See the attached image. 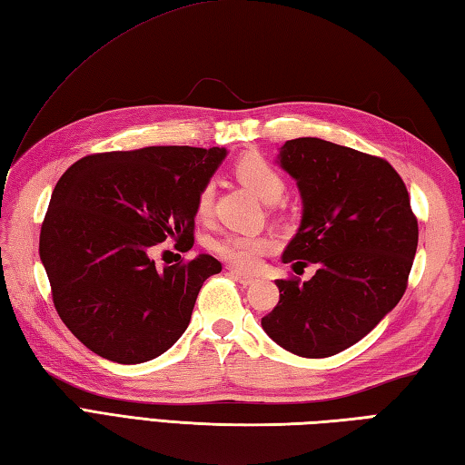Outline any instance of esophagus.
Returning <instances> with one entry per match:
<instances>
[{
  "label": "esophagus",
  "instance_id": "esophagus-1",
  "mask_svg": "<svg viewBox=\"0 0 465 465\" xmlns=\"http://www.w3.org/2000/svg\"><path fill=\"white\" fill-rule=\"evenodd\" d=\"M230 273H232L233 278L238 280L240 283H243V285H252L255 280H258V275H253V273H245V272H242V270H235V268H230Z\"/></svg>",
  "mask_w": 465,
  "mask_h": 465
}]
</instances>
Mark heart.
Segmentation results:
<instances>
[{
  "instance_id": "obj_1",
  "label": "heart",
  "mask_w": 465,
  "mask_h": 465,
  "mask_svg": "<svg viewBox=\"0 0 465 465\" xmlns=\"http://www.w3.org/2000/svg\"><path fill=\"white\" fill-rule=\"evenodd\" d=\"M235 173L240 180L258 193L263 202H278L285 192V177L270 160L262 155H243L235 163ZM213 210V183L207 182L202 185L195 197L197 217H210ZM272 248V240L265 235L225 232L212 240V252L223 262L235 265V268H253L262 255Z\"/></svg>"
}]
</instances>
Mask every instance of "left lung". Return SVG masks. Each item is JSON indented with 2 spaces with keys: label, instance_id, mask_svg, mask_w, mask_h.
Segmentation results:
<instances>
[{
  "label": "left lung",
  "instance_id": "obj_1",
  "mask_svg": "<svg viewBox=\"0 0 465 465\" xmlns=\"http://www.w3.org/2000/svg\"><path fill=\"white\" fill-rule=\"evenodd\" d=\"M280 163L298 180L303 217L283 263H315L310 282L278 280L262 318L270 338L302 358H330L396 308L418 250L408 187L383 157L318 137L285 142Z\"/></svg>",
  "mask_w": 465,
  "mask_h": 465
}]
</instances>
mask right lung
Wrapping results in <instances>:
<instances>
[{"mask_svg":"<svg viewBox=\"0 0 465 465\" xmlns=\"http://www.w3.org/2000/svg\"><path fill=\"white\" fill-rule=\"evenodd\" d=\"M222 147L152 145L85 155L59 177L39 258L59 318L87 350L117 363L150 361L180 340L212 255L155 268L153 245H193L195 197Z\"/></svg>","mask_w":465,"mask_h":465,"instance_id":"1","label":"right lung"}]
</instances>
